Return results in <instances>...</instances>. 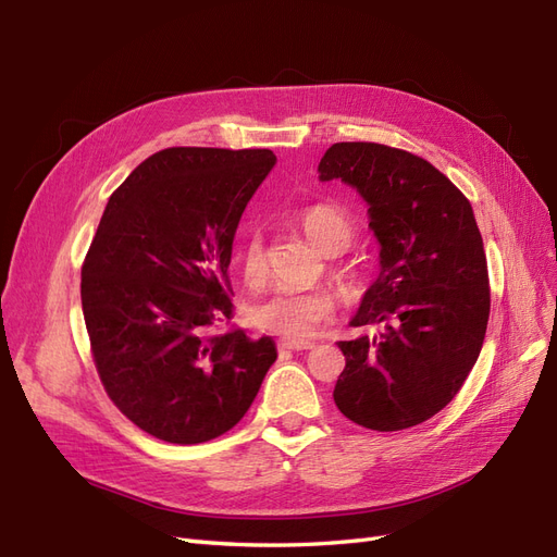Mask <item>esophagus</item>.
<instances>
[{
	"label": "esophagus",
	"instance_id": "esophagus-1",
	"mask_svg": "<svg viewBox=\"0 0 557 557\" xmlns=\"http://www.w3.org/2000/svg\"><path fill=\"white\" fill-rule=\"evenodd\" d=\"M315 344L313 342H293V339H283L278 342L281 350H311Z\"/></svg>",
	"mask_w": 557,
	"mask_h": 557
}]
</instances>
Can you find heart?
<instances>
[{
  "label": "heart",
  "instance_id": "obj_1",
  "mask_svg": "<svg viewBox=\"0 0 557 557\" xmlns=\"http://www.w3.org/2000/svg\"><path fill=\"white\" fill-rule=\"evenodd\" d=\"M299 225L309 242L325 256H342L358 239V227L352 218L330 205H315L301 211ZM239 269L246 288L260 290L267 283V246L260 230H250L239 250ZM330 274L346 295H358L364 276L356 264L339 262L330 267ZM336 309V295L327 288L309 293L278 290L258 301L246 311L248 323L267 334L283 336V339H307V336L327 320Z\"/></svg>",
  "mask_w": 557,
  "mask_h": 557
}]
</instances>
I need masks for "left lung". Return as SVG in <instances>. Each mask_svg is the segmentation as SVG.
Listing matches in <instances>:
<instances>
[{"mask_svg": "<svg viewBox=\"0 0 557 557\" xmlns=\"http://www.w3.org/2000/svg\"><path fill=\"white\" fill-rule=\"evenodd\" d=\"M318 172L358 188L381 242V274L350 323L381 334L339 342L334 404L376 432L425 423L460 393L485 339L491 288L474 211L436 166L385 144H332Z\"/></svg>", "mask_w": 557, "mask_h": 557, "instance_id": "8db88e82", "label": "left lung"}]
</instances>
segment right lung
I'll return each mask as SVG.
<instances>
[{
  "label": "right lung",
  "instance_id": "add662e5",
  "mask_svg": "<svg viewBox=\"0 0 557 557\" xmlns=\"http://www.w3.org/2000/svg\"><path fill=\"white\" fill-rule=\"evenodd\" d=\"M269 148L174 146L146 158L104 209L81 267V305L109 399L166 444L239 423L276 360L269 336L215 332L234 315L230 258Z\"/></svg>",
  "mask_w": 557,
  "mask_h": 557
}]
</instances>
